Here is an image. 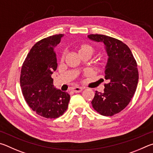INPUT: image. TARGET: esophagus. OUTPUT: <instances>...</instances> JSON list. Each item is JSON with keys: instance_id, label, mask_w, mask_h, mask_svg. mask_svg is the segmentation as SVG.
Masks as SVG:
<instances>
[{"instance_id": "obj_1", "label": "esophagus", "mask_w": 153, "mask_h": 153, "mask_svg": "<svg viewBox=\"0 0 153 153\" xmlns=\"http://www.w3.org/2000/svg\"><path fill=\"white\" fill-rule=\"evenodd\" d=\"M83 90V88L82 87H74L73 89H72V91L74 93H79L82 91Z\"/></svg>"}]
</instances>
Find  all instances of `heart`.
<instances>
[{"label":"heart","mask_w":153,"mask_h":153,"mask_svg":"<svg viewBox=\"0 0 153 153\" xmlns=\"http://www.w3.org/2000/svg\"><path fill=\"white\" fill-rule=\"evenodd\" d=\"M79 51L81 53L83 52H91L93 53L94 49H93V48L92 46H91L89 45L82 44L79 46Z\"/></svg>","instance_id":"b5f03b06"}]
</instances>
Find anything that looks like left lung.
Returning a JSON list of instances; mask_svg holds the SVG:
<instances>
[{
	"mask_svg": "<svg viewBox=\"0 0 153 153\" xmlns=\"http://www.w3.org/2000/svg\"><path fill=\"white\" fill-rule=\"evenodd\" d=\"M88 37L105 45L108 56L105 68L104 92L95 91L93 108L102 116H112L123 110L130 102L138 81L137 63L126 44L105 35L90 34Z\"/></svg>",
	"mask_w": 153,
	"mask_h": 153,
	"instance_id": "1",
	"label": "left lung"
}]
</instances>
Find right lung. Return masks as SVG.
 Wrapping results in <instances>:
<instances>
[{
  "label": "right lung",
  "mask_w": 153,
  "mask_h": 153,
  "mask_svg": "<svg viewBox=\"0 0 153 153\" xmlns=\"http://www.w3.org/2000/svg\"><path fill=\"white\" fill-rule=\"evenodd\" d=\"M63 36L54 35L37 42L21 68L20 84L25 101L32 110L45 118L63 115L71 97L67 92L56 89L51 76L58 66L54 48Z\"/></svg>",
  "instance_id": "add662e5"
}]
</instances>
